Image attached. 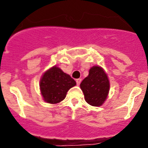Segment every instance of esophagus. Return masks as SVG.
I'll return each instance as SVG.
<instances>
[{"mask_svg": "<svg viewBox=\"0 0 148 148\" xmlns=\"http://www.w3.org/2000/svg\"><path fill=\"white\" fill-rule=\"evenodd\" d=\"M81 82H82V79H81V78H78V79H76L77 85H80Z\"/></svg>", "mask_w": 148, "mask_h": 148, "instance_id": "esophagus-1", "label": "esophagus"}]
</instances>
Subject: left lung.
Masks as SVG:
<instances>
[{
    "label": "left lung",
    "mask_w": 148,
    "mask_h": 148,
    "mask_svg": "<svg viewBox=\"0 0 148 148\" xmlns=\"http://www.w3.org/2000/svg\"><path fill=\"white\" fill-rule=\"evenodd\" d=\"M89 104L95 107L101 106L107 99L110 89V84L107 74L99 66H92L80 84Z\"/></svg>",
    "instance_id": "left-lung-1"
}]
</instances>
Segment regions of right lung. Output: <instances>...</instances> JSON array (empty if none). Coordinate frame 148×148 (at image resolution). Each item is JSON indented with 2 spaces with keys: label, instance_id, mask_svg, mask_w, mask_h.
<instances>
[{
  "label": "right lung",
  "instance_id": "obj_1",
  "mask_svg": "<svg viewBox=\"0 0 148 148\" xmlns=\"http://www.w3.org/2000/svg\"><path fill=\"white\" fill-rule=\"evenodd\" d=\"M75 84L73 78L54 66L43 75L40 82V92L45 101L56 104L64 100L68 90Z\"/></svg>",
  "mask_w": 148,
  "mask_h": 148
}]
</instances>
